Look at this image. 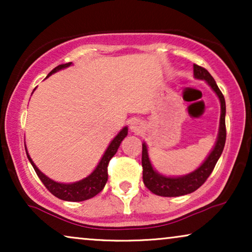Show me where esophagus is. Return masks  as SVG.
Returning a JSON list of instances; mask_svg holds the SVG:
<instances>
[{
  "label": "esophagus",
  "instance_id": "1",
  "mask_svg": "<svg viewBox=\"0 0 252 252\" xmlns=\"http://www.w3.org/2000/svg\"><path fill=\"white\" fill-rule=\"evenodd\" d=\"M130 129H132V132L134 133H140L141 130L143 129V123L139 119L133 120V122L130 123Z\"/></svg>",
  "mask_w": 252,
  "mask_h": 252
}]
</instances>
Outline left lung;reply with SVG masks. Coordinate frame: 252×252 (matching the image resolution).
<instances>
[{
    "label": "left lung",
    "mask_w": 252,
    "mask_h": 252,
    "mask_svg": "<svg viewBox=\"0 0 252 252\" xmlns=\"http://www.w3.org/2000/svg\"><path fill=\"white\" fill-rule=\"evenodd\" d=\"M194 75L195 78L205 80L211 86V88L216 92L220 99L221 104V115H220V127H219V135L217 143L211 154L206 158L204 163L199 166L197 170L192 173L185 175L180 178H166L164 175L158 174L156 171L151 166V163L148 156V150L146 143L142 144V167H143V182L146 187L151 192L158 196H164V197H177L190 194L195 191L206 181V179L212 173L217 161L219 157L221 156L223 147L226 142V124H225V115H226V104L225 97L222 93L220 92L218 86H217L215 79L209 73L208 70L204 67L199 66L197 64H194Z\"/></svg>",
    "instance_id": "obj_1"
}]
</instances>
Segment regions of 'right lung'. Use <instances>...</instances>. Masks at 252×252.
<instances>
[{
  "label": "right lung",
  "mask_w": 252,
  "mask_h": 252,
  "mask_svg": "<svg viewBox=\"0 0 252 252\" xmlns=\"http://www.w3.org/2000/svg\"><path fill=\"white\" fill-rule=\"evenodd\" d=\"M71 64L72 63L70 62V63L58 65V66L55 67L54 70L48 74V77L55 73V72L62 70V68L70 66ZM126 135H127V127L120 130L118 135L112 140V142L110 143V146L108 147V149H106L104 155H103L101 161H99L97 167L95 168L94 172H93L89 177L85 178L84 180L74 182V184H58V182H55L54 180H51V179L46 177V175H44L42 172L35 166V164H34L33 160L31 159V157L29 156V154H27V151L26 154H27V158H29L31 164H32L34 171L36 172L37 177L40 178V180L42 181L44 187H46L51 194L56 196V197H58L60 199H63V201L81 202V201H86V199L94 197V196H96L98 192H101L103 190L106 181H108L109 161L116 155L120 143H122V141L124 139H125Z\"/></svg>",
  "instance_id": "1"
}]
</instances>
